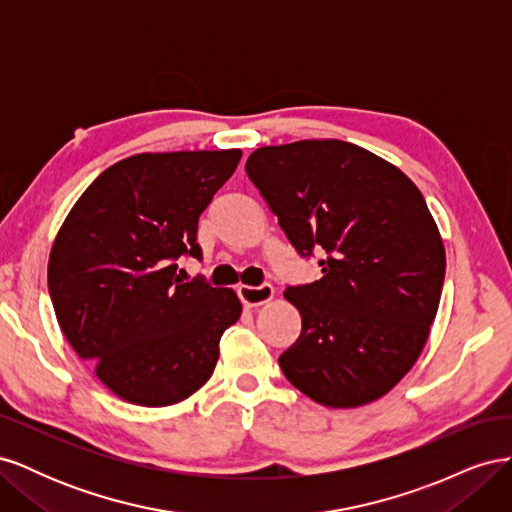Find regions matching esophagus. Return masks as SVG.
<instances>
[{
	"label": "esophagus",
	"instance_id": "obj_1",
	"mask_svg": "<svg viewBox=\"0 0 512 512\" xmlns=\"http://www.w3.org/2000/svg\"><path fill=\"white\" fill-rule=\"evenodd\" d=\"M237 292H239L243 305H247V307L265 305V303H269L273 299V294H275L271 284H262V286H243L241 284L237 288Z\"/></svg>",
	"mask_w": 512,
	"mask_h": 512
}]
</instances>
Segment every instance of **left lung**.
Segmentation results:
<instances>
[{
  "instance_id": "1",
  "label": "left lung",
  "mask_w": 512,
  "mask_h": 512,
  "mask_svg": "<svg viewBox=\"0 0 512 512\" xmlns=\"http://www.w3.org/2000/svg\"><path fill=\"white\" fill-rule=\"evenodd\" d=\"M245 173L301 256L324 250L322 277L288 286L301 335L280 367L329 408L389 393L421 356L446 271L440 230L397 166L346 141L260 147Z\"/></svg>"
}]
</instances>
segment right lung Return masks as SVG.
I'll list each match as a JSON object with an SVG mask.
<instances>
[{
	"instance_id": "1",
	"label": "right lung",
	"mask_w": 512,
	"mask_h": 512,
	"mask_svg": "<svg viewBox=\"0 0 512 512\" xmlns=\"http://www.w3.org/2000/svg\"><path fill=\"white\" fill-rule=\"evenodd\" d=\"M241 149L136 153L76 200L49 256V292L74 352L117 397L162 408L203 386L241 316L235 290L183 282L198 218Z\"/></svg>"
}]
</instances>
